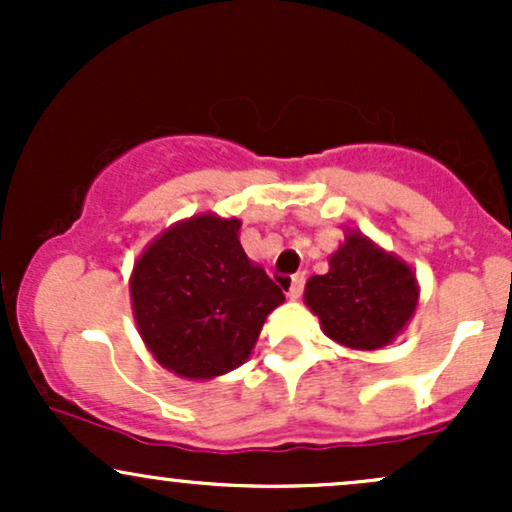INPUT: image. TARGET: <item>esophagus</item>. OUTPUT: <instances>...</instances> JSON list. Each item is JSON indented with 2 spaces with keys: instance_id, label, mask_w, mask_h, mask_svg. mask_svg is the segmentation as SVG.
I'll use <instances>...</instances> for the list:
<instances>
[{
  "instance_id": "obj_1",
  "label": "esophagus",
  "mask_w": 512,
  "mask_h": 512,
  "mask_svg": "<svg viewBox=\"0 0 512 512\" xmlns=\"http://www.w3.org/2000/svg\"><path fill=\"white\" fill-rule=\"evenodd\" d=\"M303 286H305V274H296V276H291L289 298H293V301H296V298H301V293H303Z\"/></svg>"
}]
</instances>
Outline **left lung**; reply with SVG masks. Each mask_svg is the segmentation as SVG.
I'll list each match as a JSON object with an SVG mask.
<instances>
[{
	"label": "left lung",
	"instance_id": "8db88e82",
	"mask_svg": "<svg viewBox=\"0 0 512 512\" xmlns=\"http://www.w3.org/2000/svg\"><path fill=\"white\" fill-rule=\"evenodd\" d=\"M305 303L334 342L373 351L407 327L419 284L407 262L351 231L330 257V272L308 279Z\"/></svg>",
	"mask_w": 512,
	"mask_h": 512
}]
</instances>
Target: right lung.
Segmentation results:
<instances>
[{
  "label": "right lung",
  "instance_id": "obj_1",
  "mask_svg": "<svg viewBox=\"0 0 512 512\" xmlns=\"http://www.w3.org/2000/svg\"><path fill=\"white\" fill-rule=\"evenodd\" d=\"M240 221L199 214L163 231L134 264L129 293L146 349L163 368L209 380L248 361L284 291L252 264Z\"/></svg>",
  "mask_w": 512,
  "mask_h": 512
}]
</instances>
